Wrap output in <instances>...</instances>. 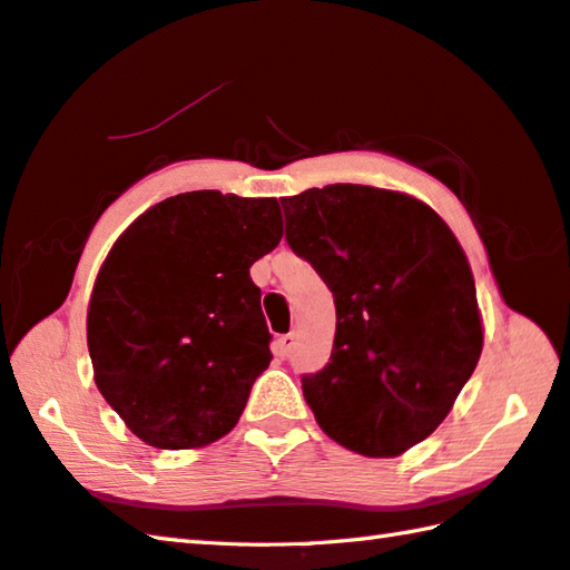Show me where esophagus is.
Wrapping results in <instances>:
<instances>
[{"instance_id":"1","label":"esophagus","mask_w":570,"mask_h":570,"mask_svg":"<svg viewBox=\"0 0 570 570\" xmlns=\"http://www.w3.org/2000/svg\"><path fill=\"white\" fill-rule=\"evenodd\" d=\"M294 343H296V333H286V336H278L276 338V353L282 355V358H286V355L294 351Z\"/></svg>"}]
</instances>
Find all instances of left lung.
Instances as JSON below:
<instances>
[{
    "instance_id": "obj_1",
    "label": "left lung",
    "mask_w": 570,
    "mask_h": 570,
    "mask_svg": "<svg viewBox=\"0 0 570 570\" xmlns=\"http://www.w3.org/2000/svg\"><path fill=\"white\" fill-rule=\"evenodd\" d=\"M286 242L336 304L331 361L301 377L321 430L397 456L440 428L482 355L470 262L420 199L367 185L284 197Z\"/></svg>"
}]
</instances>
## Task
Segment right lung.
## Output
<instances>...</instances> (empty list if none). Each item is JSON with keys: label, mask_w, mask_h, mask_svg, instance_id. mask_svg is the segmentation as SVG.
I'll return each mask as SVG.
<instances>
[{"label": "right lung", "mask_w": 570, "mask_h": 570, "mask_svg": "<svg viewBox=\"0 0 570 570\" xmlns=\"http://www.w3.org/2000/svg\"><path fill=\"white\" fill-rule=\"evenodd\" d=\"M274 197L197 189L120 234L88 304L96 385L158 450L205 448L237 425L272 361L249 266L282 242Z\"/></svg>", "instance_id": "obj_1"}]
</instances>
